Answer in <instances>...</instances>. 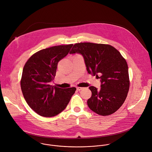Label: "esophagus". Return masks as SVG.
<instances>
[{
  "instance_id": "1",
  "label": "esophagus",
  "mask_w": 152,
  "mask_h": 152,
  "mask_svg": "<svg viewBox=\"0 0 152 152\" xmlns=\"http://www.w3.org/2000/svg\"><path fill=\"white\" fill-rule=\"evenodd\" d=\"M76 88H77V90H79V91H80V90H82V89H83V88H82V87H77Z\"/></svg>"
}]
</instances>
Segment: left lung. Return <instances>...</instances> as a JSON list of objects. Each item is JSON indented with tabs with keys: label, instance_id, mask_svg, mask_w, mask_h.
<instances>
[{
	"label": "left lung",
	"instance_id": "8db88e82",
	"mask_svg": "<svg viewBox=\"0 0 152 152\" xmlns=\"http://www.w3.org/2000/svg\"><path fill=\"white\" fill-rule=\"evenodd\" d=\"M81 54L86 70L100 79L101 88L89 87L91 97L88 100L90 109L106 116L116 112L124 102L129 90L130 80L126 59L115 48L93 42L76 43L70 54Z\"/></svg>",
	"mask_w": 152,
	"mask_h": 152
}]
</instances>
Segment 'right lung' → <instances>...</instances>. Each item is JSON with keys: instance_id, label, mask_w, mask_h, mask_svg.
<instances>
[{"instance_id": "right-lung-1", "label": "right lung", "mask_w": 152, "mask_h": 152, "mask_svg": "<svg viewBox=\"0 0 152 152\" xmlns=\"http://www.w3.org/2000/svg\"><path fill=\"white\" fill-rule=\"evenodd\" d=\"M73 44L42 49L33 54L23 69L20 85L24 98L38 115L54 117L66 107L75 87L60 88L50 84L56 76L58 62L66 56Z\"/></svg>"}]
</instances>
